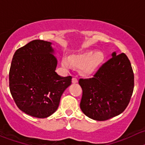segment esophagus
Listing matches in <instances>:
<instances>
[{"label": "esophagus", "instance_id": "34e87169", "mask_svg": "<svg viewBox=\"0 0 145 145\" xmlns=\"http://www.w3.org/2000/svg\"><path fill=\"white\" fill-rule=\"evenodd\" d=\"M72 83H78V78L76 77H73L72 78Z\"/></svg>", "mask_w": 145, "mask_h": 145}]
</instances>
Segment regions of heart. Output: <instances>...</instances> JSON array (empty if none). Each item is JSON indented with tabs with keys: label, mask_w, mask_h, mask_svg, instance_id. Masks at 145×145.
<instances>
[{
	"label": "heart",
	"mask_w": 145,
	"mask_h": 145,
	"mask_svg": "<svg viewBox=\"0 0 145 145\" xmlns=\"http://www.w3.org/2000/svg\"><path fill=\"white\" fill-rule=\"evenodd\" d=\"M104 59V55L102 52H93V51L86 50L81 53L76 54L69 57L62 59V65L67 69H69L71 65L76 67H81L82 73L90 74L94 72Z\"/></svg>",
	"instance_id": "1"
}]
</instances>
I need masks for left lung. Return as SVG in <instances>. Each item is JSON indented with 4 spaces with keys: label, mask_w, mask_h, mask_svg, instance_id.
<instances>
[{
    "label": "left lung",
    "mask_w": 145,
    "mask_h": 145,
    "mask_svg": "<svg viewBox=\"0 0 145 145\" xmlns=\"http://www.w3.org/2000/svg\"><path fill=\"white\" fill-rule=\"evenodd\" d=\"M102 64L92 78H80L83 90L82 112L96 121H106L122 113L129 104L134 88V74L125 53Z\"/></svg>",
    "instance_id": "1"
}]
</instances>
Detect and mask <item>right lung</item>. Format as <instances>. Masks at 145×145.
<instances>
[{"label": "right lung", "instance_id": "obj_1", "mask_svg": "<svg viewBox=\"0 0 145 145\" xmlns=\"http://www.w3.org/2000/svg\"><path fill=\"white\" fill-rule=\"evenodd\" d=\"M50 42L34 40L14 52L9 72L10 93L28 115L46 118L57 109L61 96L71 84V76L55 72L57 61Z\"/></svg>", "mask_w": 145, "mask_h": 145}]
</instances>
